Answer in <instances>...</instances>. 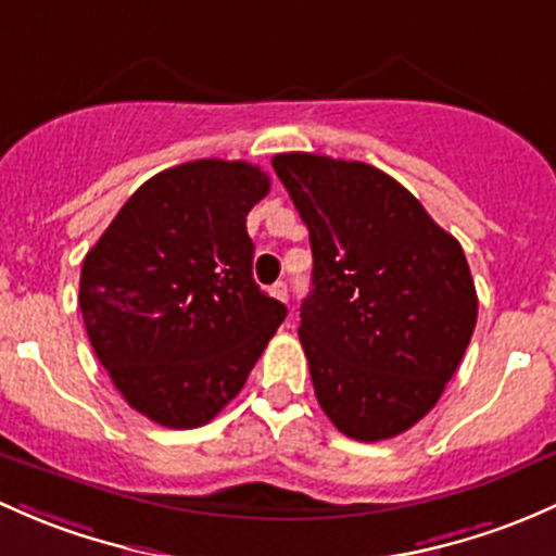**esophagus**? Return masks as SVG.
<instances>
[{
    "label": "esophagus",
    "mask_w": 556,
    "mask_h": 556,
    "mask_svg": "<svg viewBox=\"0 0 556 556\" xmlns=\"http://www.w3.org/2000/svg\"><path fill=\"white\" fill-rule=\"evenodd\" d=\"M271 295L277 298V301H282V303H288V298H290V290H288V285L285 282H277L271 288Z\"/></svg>",
    "instance_id": "esophagus-1"
}]
</instances>
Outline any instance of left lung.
Returning <instances> with one entry per match:
<instances>
[{
    "mask_svg": "<svg viewBox=\"0 0 556 556\" xmlns=\"http://www.w3.org/2000/svg\"><path fill=\"white\" fill-rule=\"evenodd\" d=\"M271 165L312 242L298 336L319 407L356 442L391 440L440 402L471 341L464 248L378 167L303 151Z\"/></svg>",
    "mask_w": 556,
    "mask_h": 556,
    "instance_id": "8db88e82",
    "label": "left lung"
}]
</instances>
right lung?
Masks as SVG:
<instances>
[{
  "label": "right lung",
  "mask_w": 556,
  "mask_h": 556,
  "mask_svg": "<svg viewBox=\"0 0 556 556\" xmlns=\"http://www.w3.org/2000/svg\"><path fill=\"white\" fill-rule=\"evenodd\" d=\"M268 186L250 162L162 170L85 255L87 336L127 405L154 424L197 429L213 420L288 317L253 279L248 213Z\"/></svg>",
  "instance_id": "1"
}]
</instances>
